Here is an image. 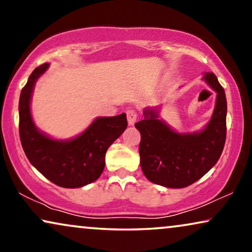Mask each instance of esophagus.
Masks as SVG:
<instances>
[{
	"label": "esophagus",
	"mask_w": 252,
	"mask_h": 252,
	"mask_svg": "<svg viewBox=\"0 0 252 252\" xmlns=\"http://www.w3.org/2000/svg\"><path fill=\"white\" fill-rule=\"evenodd\" d=\"M126 115H127V120H128V125L133 126L136 122L137 112L134 109H129L126 111Z\"/></svg>",
	"instance_id": "34e87169"
}]
</instances>
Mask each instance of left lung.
I'll return each instance as SVG.
<instances>
[{"mask_svg": "<svg viewBox=\"0 0 252 252\" xmlns=\"http://www.w3.org/2000/svg\"><path fill=\"white\" fill-rule=\"evenodd\" d=\"M203 79L217 93V101L211 119L201 132H174L159 119L158 108L144 109L143 120L135 124L141 134V168L154 184L188 187L208 173L221 156L226 141L225 91L212 72L204 73Z\"/></svg>", "mask_w": 252, "mask_h": 252, "instance_id": "obj_1", "label": "left lung"}]
</instances>
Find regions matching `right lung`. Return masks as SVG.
Listing matches in <instances>:
<instances>
[{
    "mask_svg": "<svg viewBox=\"0 0 252 252\" xmlns=\"http://www.w3.org/2000/svg\"><path fill=\"white\" fill-rule=\"evenodd\" d=\"M48 67V63L36 67L20 93V142L30 163L48 180L64 188L84 187L102 174L106 150L126 129V115L99 117L72 140L50 139L34 125L30 109L34 85Z\"/></svg>",
    "mask_w": 252,
    "mask_h": 252,
    "instance_id": "obj_1",
    "label": "right lung"
}]
</instances>
